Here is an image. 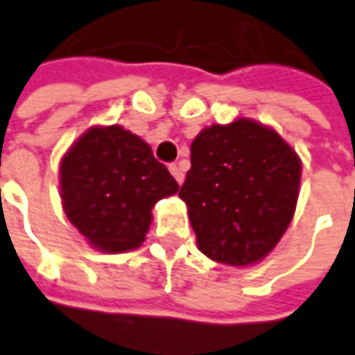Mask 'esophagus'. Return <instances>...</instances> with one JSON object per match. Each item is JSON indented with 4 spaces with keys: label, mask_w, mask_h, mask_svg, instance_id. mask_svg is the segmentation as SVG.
I'll return each instance as SVG.
<instances>
[{
    "label": "esophagus",
    "mask_w": 355,
    "mask_h": 355,
    "mask_svg": "<svg viewBox=\"0 0 355 355\" xmlns=\"http://www.w3.org/2000/svg\"><path fill=\"white\" fill-rule=\"evenodd\" d=\"M168 171H171V175L175 177L178 184H182V180H184V173H182V168L178 165H168Z\"/></svg>",
    "instance_id": "1"
}]
</instances>
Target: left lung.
<instances>
[{
  "instance_id": "obj_1",
  "label": "left lung",
  "mask_w": 355,
  "mask_h": 355,
  "mask_svg": "<svg viewBox=\"0 0 355 355\" xmlns=\"http://www.w3.org/2000/svg\"><path fill=\"white\" fill-rule=\"evenodd\" d=\"M300 161L281 135L239 117L202 129L178 196L189 206L198 250L227 265L261 261L293 220Z\"/></svg>"
}]
</instances>
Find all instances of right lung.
Returning a JSON list of instances; mask_svg holds the SVG:
<instances>
[{"mask_svg": "<svg viewBox=\"0 0 355 355\" xmlns=\"http://www.w3.org/2000/svg\"><path fill=\"white\" fill-rule=\"evenodd\" d=\"M178 190L151 147L119 125L92 128L60 163V196L68 220L96 250L139 248L151 208Z\"/></svg>", "mask_w": 355, "mask_h": 355, "instance_id": "1", "label": "right lung"}]
</instances>
